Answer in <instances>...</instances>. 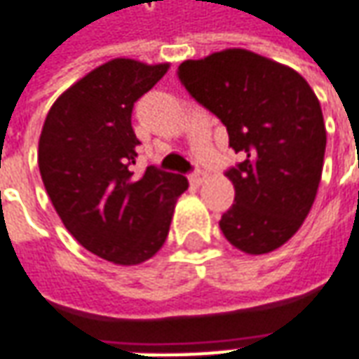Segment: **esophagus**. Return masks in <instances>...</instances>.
Wrapping results in <instances>:
<instances>
[{
    "label": "esophagus",
    "instance_id": "esophagus-1",
    "mask_svg": "<svg viewBox=\"0 0 359 359\" xmlns=\"http://www.w3.org/2000/svg\"><path fill=\"white\" fill-rule=\"evenodd\" d=\"M206 179H208V175H206L204 170H194L191 177H189V180H191L192 184H196V187H198V184H203V182H206Z\"/></svg>",
    "mask_w": 359,
    "mask_h": 359
}]
</instances>
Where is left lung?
Listing matches in <instances>:
<instances>
[{"mask_svg": "<svg viewBox=\"0 0 359 359\" xmlns=\"http://www.w3.org/2000/svg\"><path fill=\"white\" fill-rule=\"evenodd\" d=\"M179 79L242 155L226 170L234 204L218 222L222 234L246 254L276 250L302 226L322 179L326 125L318 97L300 73L246 49L189 59Z\"/></svg>", "mask_w": 359, "mask_h": 359, "instance_id": "left-lung-1", "label": "left lung"}]
</instances>
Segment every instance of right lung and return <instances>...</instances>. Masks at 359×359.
Segmentation results:
<instances>
[{"instance_id": "add662e5", "label": "right lung", "mask_w": 359, "mask_h": 359, "mask_svg": "<svg viewBox=\"0 0 359 359\" xmlns=\"http://www.w3.org/2000/svg\"><path fill=\"white\" fill-rule=\"evenodd\" d=\"M168 63L111 59L57 97L39 137V172L65 229L83 248L121 266L141 264L165 244L182 175L133 172L141 144L130 113Z\"/></svg>"}]
</instances>
